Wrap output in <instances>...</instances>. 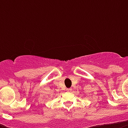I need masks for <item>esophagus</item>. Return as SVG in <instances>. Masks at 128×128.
I'll list each match as a JSON object with an SVG mask.
<instances>
[{"label":"esophagus","instance_id":"esophagus-1","mask_svg":"<svg viewBox=\"0 0 128 128\" xmlns=\"http://www.w3.org/2000/svg\"><path fill=\"white\" fill-rule=\"evenodd\" d=\"M66 90H67L68 92H71L72 91V88H67V89H66Z\"/></svg>","mask_w":128,"mask_h":128}]
</instances>
